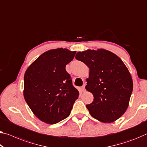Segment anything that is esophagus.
<instances>
[{"label":"esophagus","mask_w":147,"mask_h":147,"mask_svg":"<svg viewBox=\"0 0 147 147\" xmlns=\"http://www.w3.org/2000/svg\"><path fill=\"white\" fill-rule=\"evenodd\" d=\"M81 91L84 92L85 91V85H83L82 87H81Z\"/></svg>","instance_id":"34e87169"}]
</instances>
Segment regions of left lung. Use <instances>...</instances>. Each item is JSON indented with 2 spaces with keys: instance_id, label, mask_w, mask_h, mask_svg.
Masks as SVG:
<instances>
[{
  "instance_id": "1",
  "label": "left lung",
  "mask_w": 147,
  "mask_h": 147,
  "mask_svg": "<svg viewBox=\"0 0 147 147\" xmlns=\"http://www.w3.org/2000/svg\"><path fill=\"white\" fill-rule=\"evenodd\" d=\"M76 58L89 67L85 89L94 96L92 103L86 105L91 116L104 123L120 118L133 91L131 76L123 61L105 49L78 52Z\"/></svg>"
}]
</instances>
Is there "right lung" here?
Segmentation results:
<instances>
[{
    "label": "right lung",
    "instance_id": "1",
    "mask_svg": "<svg viewBox=\"0 0 147 147\" xmlns=\"http://www.w3.org/2000/svg\"><path fill=\"white\" fill-rule=\"evenodd\" d=\"M76 53L62 48L48 51L25 73L24 98L33 114L45 123L55 124L68 117L78 98L79 91L66 70Z\"/></svg>",
    "mask_w": 147,
    "mask_h": 147
}]
</instances>
